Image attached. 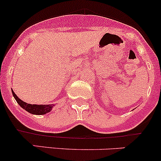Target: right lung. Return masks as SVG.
<instances>
[{
	"label": "right lung",
	"mask_w": 161,
	"mask_h": 161,
	"mask_svg": "<svg viewBox=\"0 0 161 161\" xmlns=\"http://www.w3.org/2000/svg\"><path fill=\"white\" fill-rule=\"evenodd\" d=\"M12 92L13 96H14V99L16 100L17 103L22 107L23 109H25V111L30 112V113L32 114H45L48 113L52 110L53 105H36V104H30V103H27L25 102L22 101V100L19 98V97L16 96V94L14 93V91L11 90Z\"/></svg>",
	"instance_id": "obj_1"
}]
</instances>
